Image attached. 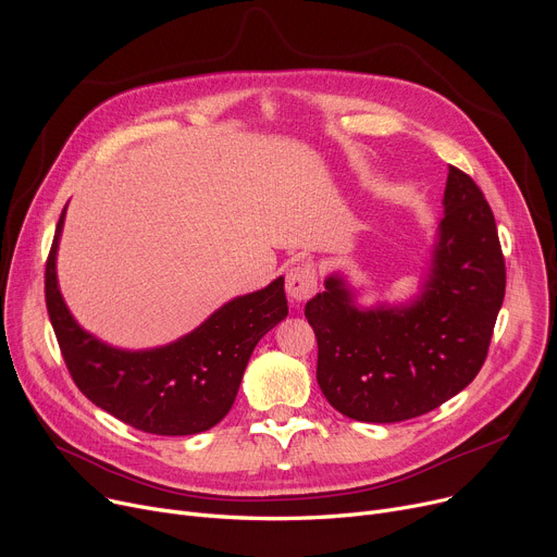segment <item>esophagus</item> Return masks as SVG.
<instances>
[{
	"label": "esophagus",
	"instance_id": "esophagus-1",
	"mask_svg": "<svg viewBox=\"0 0 557 557\" xmlns=\"http://www.w3.org/2000/svg\"><path fill=\"white\" fill-rule=\"evenodd\" d=\"M318 286V277L311 263H298L286 275V294L294 302H307Z\"/></svg>",
	"mask_w": 557,
	"mask_h": 557
}]
</instances>
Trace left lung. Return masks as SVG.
<instances>
[{"label":"left lung","mask_w":557,"mask_h":557,"mask_svg":"<svg viewBox=\"0 0 557 557\" xmlns=\"http://www.w3.org/2000/svg\"><path fill=\"white\" fill-rule=\"evenodd\" d=\"M418 296L359 305L343 273L325 277L305 315L318 338V386L338 413L388 424L424 416L479 374L506 294L494 214L451 166Z\"/></svg>","instance_id":"obj_1"}]
</instances>
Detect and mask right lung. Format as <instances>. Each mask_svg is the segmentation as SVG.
<instances>
[{
  "label": "right lung",
  "mask_w": 557,
  "mask_h": 557,
  "mask_svg": "<svg viewBox=\"0 0 557 557\" xmlns=\"http://www.w3.org/2000/svg\"><path fill=\"white\" fill-rule=\"evenodd\" d=\"M67 205L55 225L45 273L47 311L78 391L139 431L194 435L219 424L239 393L255 345L286 318L284 277L237 296L178 341L114 347L83 330L58 286L55 257Z\"/></svg>",
  "instance_id": "obj_1"
}]
</instances>
